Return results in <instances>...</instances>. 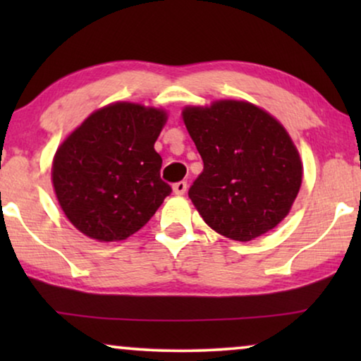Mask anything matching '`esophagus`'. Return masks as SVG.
<instances>
[{"label": "esophagus", "instance_id": "34e87169", "mask_svg": "<svg viewBox=\"0 0 361 361\" xmlns=\"http://www.w3.org/2000/svg\"><path fill=\"white\" fill-rule=\"evenodd\" d=\"M172 189L177 195H184L185 190H187V182L185 180H180V182H176L174 185H172Z\"/></svg>", "mask_w": 361, "mask_h": 361}]
</instances>
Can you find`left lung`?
Masks as SVG:
<instances>
[{
  "instance_id": "left-lung-1",
  "label": "left lung",
  "mask_w": 361,
  "mask_h": 361,
  "mask_svg": "<svg viewBox=\"0 0 361 361\" xmlns=\"http://www.w3.org/2000/svg\"><path fill=\"white\" fill-rule=\"evenodd\" d=\"M204 171L189 199L216 233L250 241L273 230L298 197L299 152L288 131L246 102L221 100L182 111Z\"/></svg>"
}]
</instances>
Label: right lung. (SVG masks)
Listing matches in <instances>:
<instances>
[{
    "mask_svg": "<svg viewBox=\"0 0 361 361\" xmlns=\"http://www.w3.org/2000/svg\"><path fill=\"white\" fill-rule=\"evenodd\" d=\"M166 113L113 103L92 113L56 152L52 182L63 214L83 235L125 240L171 194L154 142Z\"/></svg>",
    "mask_w": 361,
    "mask_h": 361,
    "instance_id": "1",
    "label": "right lung"
}]
</instances>
